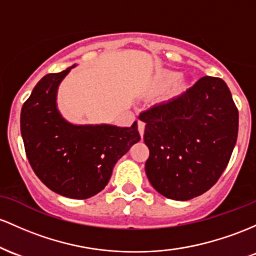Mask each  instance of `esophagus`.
<instances>
[{
	"instance_id": "esophagus-1",
	"label": "esophagus",
	"mask_w": 256,
	"mask_h": 256,
	"mask_svg": "<svg viewBox=\"0 0 256 256\" xmlns=\"http://www.w3.org/2000/svg\"><path fill=\"white\" fill-rule=\"evenodd\" d=\"M138 130H139L140 136H144V132H145V122L142 120H138Z\"/></svg>"
}]
</instances>
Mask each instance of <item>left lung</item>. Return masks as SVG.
Segmentation results:
<instances>
[{
    "mask_svg": "<svg viewBox=\"0 0 256 256\" xmlns=\"http://www.w3.org/2000/svg\"><path fill=\"white\" fill-rule=\"evenodd\" d=\"M148 182L166 198L188 200L215 185L238 136V110L226 83L204 76L180 96L140 114Z\"/></svg>",
    "mask_w": 256,
    "mask_h": 256,
    "instance_id": "obj_1",
    "label": "left lung"
}]
</instances>
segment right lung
Wrapping results in <instances>:
<instances>
[{"instance_id":"1","label":"right lung","mask_w":256,"mask_h":256,"mask_svg":"<svg viewBox=\"0 0 256 256\" xmlns=\"http://www.w3.org/2000/svg\"><path fill=\"white\" fill-rule=\"evenodd\" d=\"M42 77L24 102L20 130L25 152L38 179L62 196L86 200L104 190L114 164L140 140L138 123L74 126L56 108L59 83L70 72Z\"/></svg>"}]
</instances>
